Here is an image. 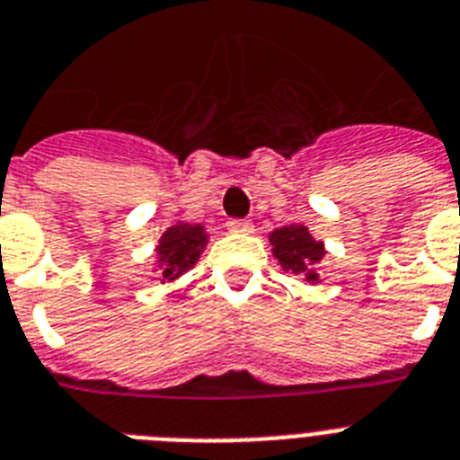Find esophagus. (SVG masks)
Masks as SVG:
<instances>
[{
	"instance_id": "obj_1",
	"label": "esophagus",
	"mask_w": 460,
	"mask_h": 460,
	"mask_svg": "<svg viewBox=\"0 0 460 460\" xmlns=\"http://www.w3.org/2000/svg\"><path fill=\"white\" fill-rule=\"evenodd\" d=\"M226 229L231 234H252V222L250 219H229L226 222Z\"/></svg>"
}]
</instances>
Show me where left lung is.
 Masks as SVG:
<instances>
[{"instance_id":"1","label":"left lung","mask_w":460,"mask_h":460,"mask_svg":"<svg viewBox=\"0 0 460 460\" xmlns=\"http://www.w3.org/2000/svg\"><path fill=\"white\" fill-rule=\"evenodd\" d=\"M269 241L273 245V257L283 271L302 276L304 283H320V273L315 271V266L325 257V245H323V241H315L304 224L280 226V229L271 231Z\"/></svg>"}]
</instances>
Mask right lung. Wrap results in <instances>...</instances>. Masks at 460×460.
<instances>
[{
	"mask_svg": "<svg viewBox=\"0 0 460 460\" xmlns=\"http://www.w3.org/2000/svg\"><path fill=\"white\" fill-rule=\"evenodd\" d=\"M208 245V234L200 224L175 222L164 231L156 245V269L161 283H175L189 269H194Z\"/></svg>",
	"mask_w": 460,
	"mask_h": 460,
	"instance_id": "obj_1",
	"label": "right lung"
}]
</instances>
